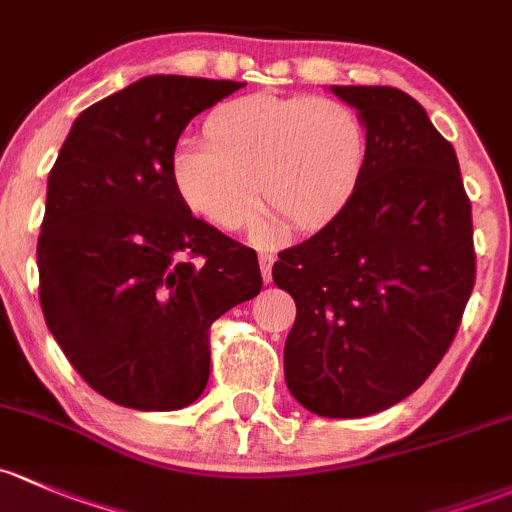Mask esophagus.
<instances>
[{"label": "esophagus", "instance_id": "obj_1", "mask_svg": "<svg viewBox=\"0 0 512 512\" xmlns=\"http://www.w3.org/2000/svg\"><path fill=\"white\" fill-rule=\"evenodd\" d=\"M257 260H260L262 279H265V282L270 284L272 282V265H274V260H277V257H274L272 252H260V255H257Z\"/></svg>", "mask_w": 512, "mask_h": 512}]
</instances>
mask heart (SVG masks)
<instances>
[{
  "label": "heart",
  "instance_id": "heart-1",
  "mask_svg": "<svg viewBox=\"0 0 512 512\" xmlns=\"http://www.w3.org/2000/svg\"><path fill=\"white\" fill-rule=\"evenodd\" d=\"M368 154V127L346 102L257 93L215 107L203 122V144H179L169 174L188 211L218 228H245L262 196L306 230L343 211Z\"/></svg>",
  "mask_w": 512,
  "mask_h": 512
}]
</instances>
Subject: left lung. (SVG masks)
I'll use <instances>...</instances> for the list:
<instances>
[{
  "instance_id": "8db88e82",
  "label": "left lung",
  "mask_w": 512,
  "mask_h": 512,
  "mask_svg": "<svg viewBox=\"0 0 512 512\" xmlns=\"http://www.w3.org/2000/svg\"><path fill=\"white\" fill-rule=\"evenodd\" d=\"M370 137L341 213L279 252L272 279L297 321L284 378L301 407L368 417L412 395L449 351L476 282L471 201L454 147L387 85H331Z\"/></svg>"
}]
</instances>
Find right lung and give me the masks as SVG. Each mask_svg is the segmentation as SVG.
<instances>
[{
    "label": "right lung",
    "instance_id": "obj_1",
    "mask_svg": "<svg viewBox=\"0 0 512 512\" xmlns=\"http://www.w3.org/2000/svg\"><path fill=\"white\" fill-rule=\"evenodd\" d=\"M235 80L149 75L78 115L48 174L36 262L48 331L95 392L181 410L211 375L208 328L257 297V255L181 203L169 161Z\"/></svg>",
    "mask_w": 512,
    "mask_h": 512
}]
</instances>
